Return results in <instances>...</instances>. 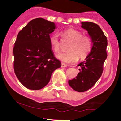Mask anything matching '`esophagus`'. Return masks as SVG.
Masks as SVG:
<instances>
[{"mask_svg": "<svg viewBox=\"0 0 121 121\" xmlns=\"http://www.w3.org/2000/svg\"><path fill=\"white\" fill-rule=\"evenodd\" d=\"M67 66H68V65L65 64L63 63V62H62V63L61 64V67H62V68H65V67H67Z\"/></svg>", "mask_w": 121, "mask_h": 121, "instance_id": "34e87169", "label": "esophagus"}]
</instances>
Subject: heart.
<instances>
[{
	"label": "heart",
	"instance_id": "b5f03b06",
	"mask_svg": "<svg viewBox=\"0 0 121 121\" xmlns=\"http://www.w3.org/2000/svg\"><path fill=\"white\" fill-rule=\"evenodd\" d=\"M61 34L64 38L71 40L68 47L69 51L61 52L56 55L57 58L66 63H74L78 60L79 56L82 59L88 55L92 47V43L89 37L82 36L81 32L74 29L69 28L64 30ZM51 47L56 52L60 49L59 34L52 35L49 38Z\"/></svg>",
	"mask_w": 121,
	"mask_h": 121
}]
</instances>
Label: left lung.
I'll return each instance as SVG.
<instances>
[{"label": "left lung", "mask_w": 121, "mask_h": 121, "mask_svg": "<svg viewBox=\"0 0 121 121\" xmlns=\"http://www.w3.org/2000/svg\"><path fill=\"white\" fill-rule=\"evenodd\" d=\"M81 24V27L87 31L93 46L85 60L78 65L80 68L77 76L68 81L70 86L78 92L87 91L99 80L108 56L106 51L108 40L99 26L89 22H83Z\"/></svg>", "instance_id": "8db88e82"}]
</instances>
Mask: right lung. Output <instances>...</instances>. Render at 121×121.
I'll use <instances>...</instances> for the list:
<instances>
[{"instance_id": "obj_1", "label": "right lung", "mask_w": 121, "mask_h": 121, "mask_svg": "<svg viewBox=\"0 0 121 121\" xmlns=\"http://www.w3.org/2000/svg\"><path fill=\"white\" fill-rule=\"evenodd\" d=\"M56 28L53 22L36 18L17 35L13 49V68L18 80L27 89L40 90L45 87L54 70L61 66L49 43V35Z\"/></svg>"}]
</instances>
